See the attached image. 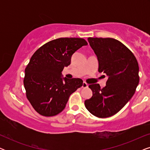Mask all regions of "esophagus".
<instances>
[{"instance_id": "obj_1", "label": "esophagus", "mask_w": 150, "mask_h": 150, "mask_svg": "<svg viewBox=\"0 0 150 150\" xmlns=\"http://www.w3.org/2000/svg\"><path fill=\"white\" fill-rule=\"evenodd\" d=\"M82 87H83V88H87V87H88L87 83H85V82H83V86H82Z\"/></svg>"}]
</instances>
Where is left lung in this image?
Segmentation results:
<instances>
[{"mask_svg": "<svg viewBox=\"0 0 150 150\" xmlns=\"http://www.w3.org/2000/svg\"><path fill=\"white\" fill-rule=\"evenodd\" d=\"M98 57V71L108 76L106 86L90 85L93 96L85 101L94 116L106 118L118 112L131 99L139 83V64L133 53L120 41L112 38H89Z\"/></svg>", "mask_w": 150, "mask_h": 150, "instance_id": "obj_1", "label": "left lung"}]
</instances>
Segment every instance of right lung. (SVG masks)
Here are the masks:
<instances>
[{
    "label": "right lung",
    "mask_w": 150,
    "mask_h": 150,
    "mask_svg": "<svg viewBox=\"0 0 150 150\" xmlns=\"http://www.w3.org/2000/svg\"><path fill=\"white\" fill-rule=\"evenodd\" d=\"M86 45L83 38H59L33 54L25 69L24 85L26 98L39 114L57 115L65 108L69 96L83 86V80L63 78L61 71L70 64L74 53Z\"/></svg>",
    "instance_id": "1"
}]
</instances>
